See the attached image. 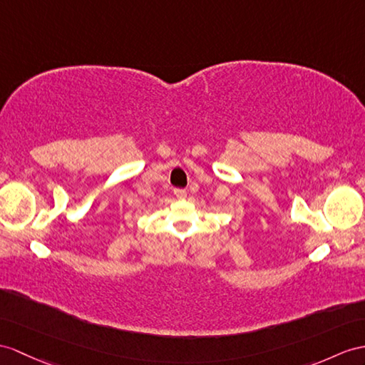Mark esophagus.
Wrapping results in <instances>:
<instances>
[{
  "mask_svg": "<svg viewBox=\"0 0 365 365\" xmlns=\"http://www.w3.org/2000/svg\"><path fill=\"white\" fill-rule=\"evenodd\" d=\"M175 195H176V198L184 200L185 197H187V192H185L184 189H175Z\"/></svg>",
  "mask_w": 365,
  "mask_h": 365,
  "instance_id": "34e87169",
  "label": "esophagus"
}]
</instances>
